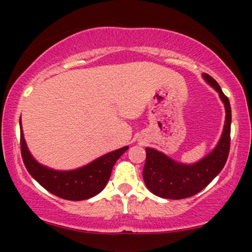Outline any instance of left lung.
I'll return each instance as SVG.
<instances>
[{"label":"left lung","mask_w":252,"mask_h":252,"mask_svg":"<svg viewBox=\"0 0 252 252\" xmlns=\"http://www.w3.org/2000/svg\"><path fill=\"white\" fill-rule=\"evenodd\" d=\"M204 79L219 94L224 103L225 126L220 140L209 155L199 162L184 164L172 160L156 149L146 148L147 158L143 168V180L153 194L164 199H185L204 189L216 178L226 163L230 152L231 106L228 98L222 94L219 84L207 73Z\"/></svg>","instance_id":"1"}]
</instances>
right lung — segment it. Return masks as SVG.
Listing matches in <instances>:
<instances>
[{
    "label": "right lung",
    "instance_id": "1",
    "mask_svg": "<svg viewBox=\"0 0 252 252\" xmlns=\"http://www.w3.org/2000/svg\"><path fill=\"white\" fill-rule=\"evenodd\" d=\"M20 132H21L20 144H21L22 160L28 173L43 189L66 200H85L102 192L108 184L115 162L128 149V147H123L100 156L82 168L63 172V170L47 168L37 162L27 148L22 128H20Z\"/></svg>",
    "mask_w": 252,
    "mask_h": 252
}]
</instances>
